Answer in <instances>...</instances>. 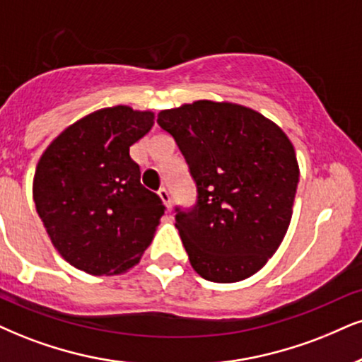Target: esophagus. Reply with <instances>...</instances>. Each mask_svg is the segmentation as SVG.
I'll return each instance as SVG.
<instances>
[{"label": "esophagus", "mask_w": 362, "mask_h": 362, "mask_svg": "<svg viewBox=\"0 0 362 362\" xmlns=\"http://www.w3.org/2000/svg\"><path fill=\"white\" fill-rule=\"evenodd\" d=\"M158 194H159V198L163 199L164 206H166L168 211H171L173 204H171V196H169V191H168L166 188H160V189L158 191Z\"/></svg>", "instance_id": "obj_1"}]
</instances>
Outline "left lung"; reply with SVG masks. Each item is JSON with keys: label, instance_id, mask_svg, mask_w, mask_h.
I'll use <instances>...</instances> for the list:
<instances>
[{"label": "left lung", "instance_id": "1", "mask_svg": "<svg viewBox=\"0 0 362 362\" xmlns=\"http://www.w3.org/2000/svg\"><path fill=\"white\" fill-rule=\"evenodd\" d=\"M196 182L198 202L176 208L191 267L209 282L248 279L287 233L298 182L296 149L282 129L250 107L196 100L160 110Z\"/></svg>", "mask_w": 362, "mask_h": 362}]
</instances>
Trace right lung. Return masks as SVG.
I'll list each match as a JSON object with an SVG mask.
<instances>
[{"label":"right lung","mask_w":362,"mask_h":362,"mask_svg":"<svg viewBox=\"0 0 362 362\" xmlns=\"http://www.w3.org/2000/svg\"><path fill=\"white\" fill-rule=\"evenodd\" d=\"M154 126V112L115 105L86 115L45 149L33 202L53 247L75 269L120 275L153 242L164 204L141 185L129 147Z\"/></svg>","instance_id":"right-lung-1"}]
</instances>
